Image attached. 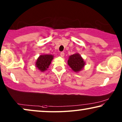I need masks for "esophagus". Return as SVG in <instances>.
<instances>
[{
  "instance_id": "34e87169",
  "label": "esophagus",
  "mask_w": 122,
  "mask_h": 122,
  "mask_svg": "<svg viewBox=\"0 0 122 122\" xmlns=\"http://www.w3.org/2000/svg\"><path fill=\"white\" fill-rule=\"evenodd\" d=\"M60 55H61V57H63V56H64V52H61V54H60Z\"/></svg>"
}]
</instances>
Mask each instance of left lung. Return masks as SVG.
<instances>
[{"label": "left lung", "mask_w": 122, "mask_h": 122, "mask_svg": "<svg viewBox=\"0 0 122 122\" xmlns=\"http://www.w3.org/2000/svg\"><path fill=\"white\" fill-rule=\"evenodd\" d=\"M68 64L75 72H78L82 70L85 66V61L78 53L69 56Z\"/></svg>", "instance_id": "1"}]
</instances>
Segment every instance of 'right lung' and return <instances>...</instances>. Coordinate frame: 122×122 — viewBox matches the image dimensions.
I'll use <instances>...</instances> for the list:
<instances>
[{
    "mask_svg": "<svg viewBox=\"0 0 122 122\" xmlns=\"http://www.w3.org/2000/svg\"><path fill=\"white\" fill-rule=\"evenodd\" d=\"M53 55L44 54L41 55L36 60V67L41 71H44L47 70L53 59Z\"/></svg>",
    "mask_w": 122,
    "mask_h": 122,
    "instance_id": "right-lung-1",
    "label": "right lung"
}]
</instances>
